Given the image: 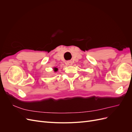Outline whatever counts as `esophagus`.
I'll list each match as a JSON object with an SVG mask.
<instances>
[{
    "label": "esophagus",
    "mask_w": 132,
    "mask_h": 132,
    "mask_svg": "<svg viewBox=\"0 0 132 132\" xmlns=\"http://www.w3.org/2000/svg\"><path fill=\"white\" fill-rule=\"evenodd\" d=\"M67 64L68 65H72V64H73V62H71V61H67Z\"/></svg>",
    "instance_id": "obj_1"
}]
</instances>
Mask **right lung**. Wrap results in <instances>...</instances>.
<instances>
[{
	"mask_svg": "<svg viewBox=\"0 0 132 132\" xmlns=\"http://www.w3.org/2000/svg\"><path fill=\"white\" fill-rule=\"evenodd\" d=\"M54 71H57L58 70V69L57 68H54Z\"/></svg>",
	"mask_w": 132,
	"mask_h": 132,
	"instance_id": "right-lung-1",
	"label": "right lung"
}]
</instances>
